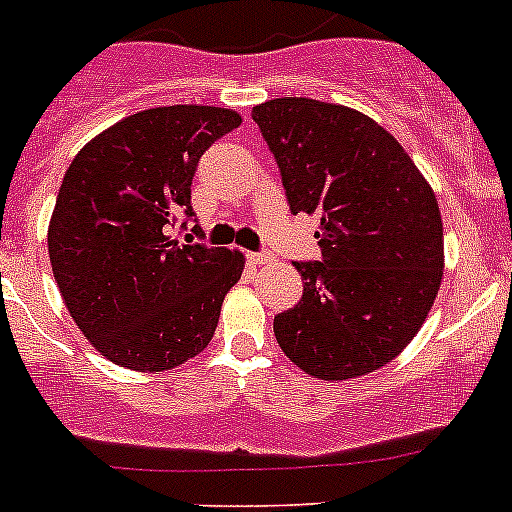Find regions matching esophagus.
I'll list each match as a JSON object with an SVG mask.
<instances>
[{
	"label": "esophagus",
	"mask_w": 512,
	"mask_h": 512,
	"mask_svg": "<svg viewBox=\"0 0 512 512\" xmlns=\"http://www.w3.org/2000/svg\"><path fill=\"white\" fill-rule=\"evenodd\" d=\"M247 260H250L252 265H267V262H270V255H267V252H247Z\"/></svg>",
	"instance_id": "1"
}]
</instances>
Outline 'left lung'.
<instances>
[{"instance_id":"left-lung-1","label":"left lung","mask_w":512,"mask_h":512,"mask_svg":"<svg viewBox=\"0 0 512 512\" xmlns=\"http://www.w3.org/2000/svg\"><path fill=\"white\" fill-rule=\"evenodd\" d=\"M292 213H322V260L294 262L302 299L275 317L289 359L324 381L389 364L443 277L436 195L389 131L354 108L275 98L252 108Z\"/></svg>"}]
</instances>
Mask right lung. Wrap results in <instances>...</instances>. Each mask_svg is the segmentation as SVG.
Segmentation results:
<instances>
[{"mask_svg":"<svg viewBox=\"0 0 512 512\" xmlns=\"http://www.w3.org/2000/svg\"><path fill=\"white\" fill-rule=\"evenodd\" d=\"M240 121L230 108H148L71 160L49 223V260L66 309L106 359L165 371L213 339L245 260L173 232L195 215L200 156Z\"/></svg>","mask_w":512,"mask_h":512,"instance_id":"obj_1","label":"right lung"}]
</instances>
